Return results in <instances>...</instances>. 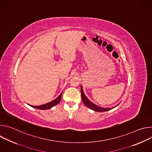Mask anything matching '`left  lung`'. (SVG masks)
<instances>
[{
	"label": "left lung",
	"instance_id": "obj_1",
	"mask_svg": "<svg viewBox=\"0 0 152 152\" xmlns=\"http://www.w3.org/2000/svg\"><path fill=\"white\" fill-rule=\"evenodd\" d=\"M80 92H81V97H82V102L84 103V104L87 106L88 107H89L90 109L94 111H97V112H105L107 111H109L110 110L113 109V108L115 107L117 105H118L119 104H118L116 106L113 107L112 108H105V107H102L100 106H99L98 105H96V104L93 103L92 102H91L86 96L85 95L83 91V88L82 86H80Z\"/></svg>",
	"mask_w": 152,
	"mask_h": 152
}]
</instances>
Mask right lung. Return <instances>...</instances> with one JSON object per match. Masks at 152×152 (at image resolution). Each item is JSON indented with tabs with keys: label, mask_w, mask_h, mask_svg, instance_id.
<instances>
[{
	"label": "right lung",
	"mask_w": 152,
	"mask_h": 152,
	"mask_svg": "<svg viewBox=\"0 0 152 152\" xmlns=\"http://www.w3.org/2000/svg\"><path fill=\"white\" fill-rule=\"evenodd\" d=\"M62 92H61V93L59 94V96L56 98L55 100L48 103H46V104H41V105H39V106H32V105H31V104H29V106H31V107H34V108H37V109H39V110H49L50 109V108L52 107L53 106L56 105L58 103H59L61 101V97H62Z\"/></svg>",
	"instance_id": "add662e5"
}]
</instances>
